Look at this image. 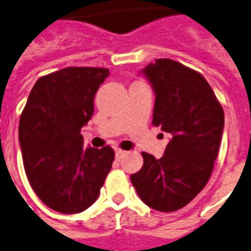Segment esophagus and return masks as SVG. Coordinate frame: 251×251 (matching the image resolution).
Listing matches in <instances>:
<instances>
[{"mask_svg":"<svg viewBox=\"0 0 251 251\" xmlns=\"http://www.w3.org/2000/svg\"><path fill=\"white\" fill-rule=\"evenodd\" d=\"M126 154H127V151L121 150V149H117V150H115V158H117V160H121Z\"/></svg>","mask_w":251,"mask_h":251,"instance_id":"34e87169","label":"esophagus"}]
</instances>
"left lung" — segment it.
Wrapping results in <instances>:
<instances>
[{"instance_id": "obj_1", "label": "left lung", "mask_w": 251, "mask_h": 251, "mask_svg": "<svg viewBox=\"0 0 251 251\" xmlns=\"http://www.w3.org/2000/svg\"><path fill=\"white\" fill-rule=\"evenodd\" d=\"M141 73L155 92L152 124L171 134V141L160 159L142 152L144 165L130 176V182L150 208L175 212L208 183L225 114L204 76L178 61L158 59Z\"/></svg>"}]
</instances>
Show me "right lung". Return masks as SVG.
Here are the masks:
<instances>
[{
    "label": "right lung",
    "instance_id": "1",
    "mask_svg": "<svg viewBox=\"0 0 251 251\" xmlns=\"http://www.w3.org/2000/svg\"><path fill=\"white\" fill-rule=\"evenodd\" d=\"M107 75L105 68L70 66L41 76L29 93L19 123L23 163L37 196L56 212L90 208L111 169L113 149L84 148L80 134Z\"/></svg>",
    "mask_w": 251,
    "mask_h": 251
}]
</instances>
